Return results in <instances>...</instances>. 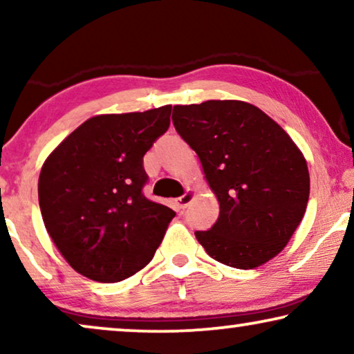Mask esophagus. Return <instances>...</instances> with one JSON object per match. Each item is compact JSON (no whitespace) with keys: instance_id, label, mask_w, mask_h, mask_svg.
<instances>
[{"instance_id":"obj_1","label":"esophagus","mask_w":354,"mask_h":354,"mask_svg":"<svg viewBox=\"0 0 354 354\" xmlns=\"http://www.w3.org/2000/svg\"><path fill=\"white\" fill-rule=\"evenodd\" d=\"M195 196H196V193H195V190H187L185 192V195H182L180 198H177V207L178 209H185V207L190 205V203L195 200Z\"/></svg>"}]
</instances>
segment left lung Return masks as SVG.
<instances>
[{"mask_svg":"<svg viewBox=\"0 0 354 354\" xmlns=\"http://www.w3.org/2000/svg\"><path fill=\"white\" fill-rule=\"evenodd\" d=\"M172 122L200 158L219 201L216 224L195 232L206 253L236 269H254L275 258L308 206L309 171L301 149L246 101L177 104Z\"/></svg>","mask_w":354,"mask_h":354,"instance_id":"obj_1","label":"left lung"}]
</instances>
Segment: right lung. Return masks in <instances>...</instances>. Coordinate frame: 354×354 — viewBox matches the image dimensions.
Listing matches in <instances>:
<instances>
[{"label": "right lung", "instance_id": "1", "mask_svg": "<svg viewBox=\"0 0 354 354\" xmlns=\"http://www.w3.org/2000/svg\"><path fill=\"white\" fill-rule=\"evenodd\" d=\"M171 104L100 114L50 153L38 178L41 217L75 272L113 283L153 259L176 212L149 201L145 153L171 124Z\"/></svg>", "mask_w": 354, "mask_h": 354}]
</instances>
